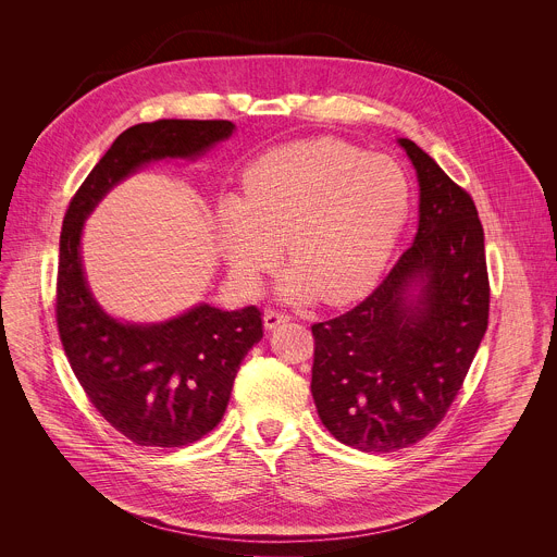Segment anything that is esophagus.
<instances>
[{
    "mask_svg": "<svg viewBox=\"0 0 557 557\" xmlns=\"http://www.w3.org/2000/svg\"><path fill=\"white\" fill-rule=\"evenodd\" d=\"M290 320L288 317V312H282V310H273V308H269L267 312H264V326L271 331V329H277L280 324H286Z\"/></svg>",
    "mask_w": 557,
    "mask_h": 557,
    "instance_id": "obj_1",
    "label": "esophagus"
}]
</instances>
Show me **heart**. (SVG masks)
<instances>
[{
    "label": "heart",
    "instance_id": "b5f03b06",
    "mask_svg": "<svg viewBox=\"0 0 557 557\" xmlns=\"http://www.w3.org/2000/svg\"><path fill=\"white\" fill-rule=\"evenodd\" d=\"M410 211V185L387 156L339 138L299 140L260 156L240 200L218 209L220 247L245 286L275 269L286 247V293L337 306L381 275Z\"/></svg>",
    "mask_w": 557,
    "mask_h": 557
}]
</instances>
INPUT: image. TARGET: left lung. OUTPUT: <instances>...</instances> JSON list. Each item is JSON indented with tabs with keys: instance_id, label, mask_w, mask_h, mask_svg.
I'll return each mask as SVG.
<instances>
[{
	"instance_id": "1",
	"label": "left lung",
	"mask_w": 557,
	"mask_h": 557,
	"mask_svg": "<svg viewBox=\"0 0 557 557\" xmlns=\"http://www.w3.org/2000/svg\"><path fill=\"white\" fill-rule=\"evenodd\" d=\"M399 143L421 187L414 243L361 304L310 326L322 423L374 454L410 447L445 419L490 322L485 233L471 196L417 143Z\"/></svg>"
}]
</instances>
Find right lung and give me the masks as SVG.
<instances>
[{
    "instance_id": "obj_1",
    "label": "right lung",
    "mask_w": 557,
    "mask_h": 557,
    "mask_svg": "<svg viewBox=\"0 0 557 557\" xmlns=\"http://www.w3.org/2000/svg\"><path fill=\"white\" fill-rule=\"evenodd\" d=\"M231 121L163 119L125 129L72 196L59 237L57 329L97 412L140 447H183L211 432L245 355L264 335L262 310L209 304L165 324L108 317L88 290L78 240L86 215L127 174L165 156H198L228 138Z\"/></svg>"
}]
</instances>
